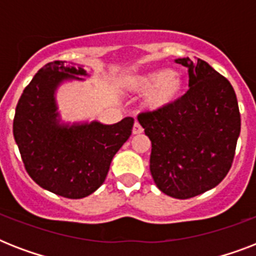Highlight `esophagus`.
<instances>
[{"label":"esophagus","instance_id":"esophagus-1","mask_svg":"<svg viewBox=\"0 0 256 256\" xmlns=\"http://www.w3.org/2000/svg\"><path fill=\"white\" fill-rule=\"evenodd\" d=\"M140 132H144V128L140 126V122H136L132 126V134H140Z\"/></svg>","mask_w":256,"mask_h":256}]
</instances>
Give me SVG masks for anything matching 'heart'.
Returning <instances> with one entry per match:
<instances>
[{"instance_id":"obj_1","label":"heart","mask_w":256,"mask_h":256,"mask_svg":"<svg viewBox=\"0 0 256 256\" xmlns=\"http://www.w3.org/2000/svg\"><path fill=\"white\" fill-rule=\"evenodd\" d=\"M132 92H148L144 106L148 110H160L170 106L182 96L184 80L179 73L170 69H160L134 76L128 81Z\"/></svg>"}]
</instances>
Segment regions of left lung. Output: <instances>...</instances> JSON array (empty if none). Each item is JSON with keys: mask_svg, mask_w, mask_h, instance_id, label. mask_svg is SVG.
I'll return each instance as SVG.
<instances>
[{"mask_svg": "<svg viewBox=\"0 0 256 256\" xmlns=\"http://www.w3.org/2000/svg\"><path fill=\"white\" fill-rule=\"evenodd\" d=\"M188 90L164 108L138 120L152 140L150 171L168 196L188 199L218 186L234 160L240 132L238 100L227 78L203 60L179 58Z\"/></svg>", "mask_w": 256, "mask_h": 256, "instance_id": "8db88e82", "label": "left lung"}]
</instances>
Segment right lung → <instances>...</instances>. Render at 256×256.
Returning <instances> with one entry per match:
<instances>
[{"label":"right lung","instance_id":"right-lung-1","mask_svg":"<svg viewBox=\"0 0 256 256\" xmlns=\"http://www.w3.org/2000/svg\"><path fill=\"white\" fill-rule=\"evenodd\" d=\"M82 68L64 61L40 69L18 100L13 136L28 174L38 186L64 198L81 199L104 182L112 156L132 136L134 118L116 124L62 126L54 90L64 80H82Z\"/></svg>","mask_w":256,"mask_h":256}]
</instances>
